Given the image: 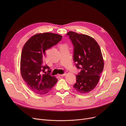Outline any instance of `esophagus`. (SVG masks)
I'll list each match as a JSON object with an SVG mask.
<instances>
[{
	"instance_id": "34e87169",
	"label": "esophagus",
	"mask_w": 126,
	"mask_h": 126,
	"mask_svg": "<svg viewBox=\"0 0 126 126\" xmlns=\"http://www.w3.org/2000/svg\"><path fill=\"white\" fill-rule=\"evenodd\" d=\"M66 75V73H64V74H62V75H59V76H60V77H64Z\"/></svg>"
}]
</instances>
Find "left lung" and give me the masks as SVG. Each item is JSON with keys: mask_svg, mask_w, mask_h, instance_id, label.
Returning a JSON list of instances; mask_svg holds the SVG:
<instances>
[{"mask_svg": "<svg viewBox=\"0 0 126 126\" xmlns=\"http://www.w3.org/2000/svg\"><path fill=\"white\" fill-rule=\"evenodd\" d=\"M66 36L74 46L73 59L76 67L81 69L73 87L78 93L86 94L95 87L103 70L101 48L95 40L88 35L71 31Z\"/></svg>", "mask_w": 126, "mask_h": 126, "instance_id": "8db88e82", "label": "left lung"}]
</instances>
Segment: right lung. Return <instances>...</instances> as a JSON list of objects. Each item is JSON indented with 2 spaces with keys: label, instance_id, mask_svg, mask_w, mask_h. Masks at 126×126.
Here are the masks:
<instances>
[{
  "label": "right lung",
  "instance_id": "1",
  "mask_svg": "<svg viewBox=\"0 0 126 126\" xmlns=\"http://www.w3.org/2000/svg\"><path fill=\"white\" fill-rule=\"evenodd\" d=\"M62 36L51 32L37 34L25 43L22 48L20 71L24 81L35 93L42 95L47 94L58 80L50 76L51 70L44 64L45 51L57 44ZM48 70L46 73L45 69Z\"/></svg>",
  "mask_w": 126,
  "mask_h": 126
}]
</instances>
